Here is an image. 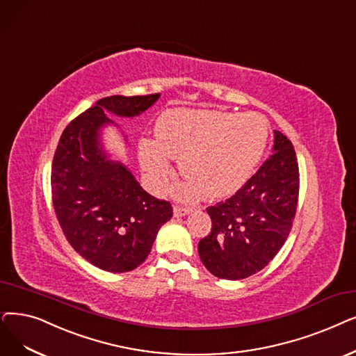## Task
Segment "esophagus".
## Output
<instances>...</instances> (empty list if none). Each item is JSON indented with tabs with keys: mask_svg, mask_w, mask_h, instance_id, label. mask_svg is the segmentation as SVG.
Here are the masks:
<instances>
[{
	"mask_svg": "<svg viewBox=\"0 0 356 356\" xmlns=\"http://www.w3.org/2000/svg\"><path fill=\"white\" fill-rule=\"evenodd\" d=\"M192 212V208H186V207H179V205H176L175 208H173V213H175V216H184V215H188V213H191Z\"/></svg>",
	"mask_w": 356,
	"mask_h": 356,
	"instance_id": "esophagus-1",
	"label": "esophagus"
}]
</instances>
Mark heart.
<instances>
[{"mask_svg":"<svg viewBox=\"0 0 356 356\" xmlns=\"http://www.w3.org/2000/svg\"><path fill=\"white\" fill-rule=\"evenodd\" d=\"M157 141L140 144L141 165L157 186L173 176L172 160H180L181 175L191 180L183 195L202 192L222 197L249 180L264 156L269 138L268 120L259 113L172 109L157 123Z\"/></svg>","mask_w":356,"mask_h":356,"instance_id":"b5f03b06","label":"heart"}]
</instances>
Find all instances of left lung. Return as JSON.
Returning a JSON list of instances; mask_svg holds the SVG:
<instances>
[{
  "instance_id": "1",
  "label": "left lung",
  "mask_w": 356,
  "mask_h": 356,
  "mask_svg": "<svg viewBox=\"0 0 356 356\" xmlns=\"http://www.w3.org/2000/svg\"><path fill=\"white\" fill-rule=\"evenodd\" d=\"M272 156L234 196L209 207L211 233L199 241L205 268L238 281L264 269L284 245L297 212L300 173L292 143L275 131Z\"/></svg>"
}]
</instances>
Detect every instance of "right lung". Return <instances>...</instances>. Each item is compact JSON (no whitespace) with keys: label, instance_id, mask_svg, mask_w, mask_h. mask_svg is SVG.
<instances>
[{"label":"right lung","instance_id":"add662e5","mask_svg":"<svg viewBox=\"0 0 356 356\" xmlns=\"http://www.w3.org/2000/svg\"><path fill=\"white\" fill-rule=\"evenodd\" d=\"M159 99L160 92L99 100L70 123L55 151L51 184L59 225L76 253L107 272L140 266L173 215L170 202L147 193L100 140L104 127H116L107 113L140 116Z\"/></svg>","mask_w":356,"mask_h":356}]
</instances>
